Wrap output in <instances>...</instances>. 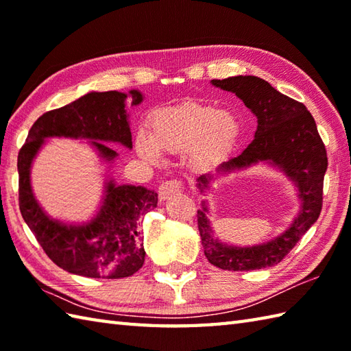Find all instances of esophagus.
<instances>
[{
    "label": "esophagus",
    "instance_id": "34e87169",
    "mask_svg": "<svg viewBox=\"0 0 351 351\" xmlns=\"http://www.w3.org/2000/svg\"><path fill=\"white\" fill-rule=\"evenodd\" d=\"M182 190V185H181V181L178 180H170V181H166L162 182L160 185V190H158V195H160V199L161 200H167L170 197H173L175 195H178Z\"/></svg>",
    "mask_w": 351,
    "mask_h": 351
}]
</instances>
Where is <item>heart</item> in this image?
I'll list each match as a JSON object with an SVG mask.
<instances>
[{
	"instance_id": "heart-1",
	"label": "heart",
	"mask_w": 351,
	"mask_h": 351,
	"mask_svg": "<svg viewBox=\"0 0 351 351\" xmlns=\"http://www.w3.org/2000/svg\"><path fill=\"white\" fill-rule=\"evenodd\" d=\"M240 137V123L226 110L200 104H184L156 111L151 138L138 136L137 151L145 160L160 161L161 151L181 154L190 149L196 166H211L232 151Z\"/></svg>"
}]
</instances>
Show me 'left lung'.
<instances>
[{
  "label": "left lung",
  "instance_id": "left-lung-1",
  "mask_svg": "<svg viewBox=\"0 0 351 351\" xmlns=\"http://www.w3.org/2000/svg\"><path fill=\"white\" fill-rule=\"evenodd\" d=\"M211 83L235 93L258 119L252 143L235 158L223 162L217 173H229L259 161H268L297 185L302 206L291 226L274 240L253 247H234L214 238L204 202L202 210L197 211V228L205 256L213 265L230 271L259 270L276 265L299 243L322 213L323 182L327 170L324 143L308 108L276 90L265 80L240 75L213 80ZM213 178V175L197 178L200 193L210 187Z\"/></svg>",
  "mask_w": 351,
  "mask_h": 351
}]
</instances>
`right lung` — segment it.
<instances>
[{
    "instance_id": "obj_1",
    "label": "right lung",
    "mask_w": 351,
    "mask_h": 351,
    "mask_svg": "<svg viewBox=\"0 0 351 351\" xmlns=\"http://www.w3.org/2000/svg\"><path fill=\"white\" fill-rule=\"evenodd\" d=\"M131 106L143 101L138 90H131ZM126 95L121 92H92L62 108L51 110L33 123L18 154L19 210L36 240L49 259L63 270L95 279H121L138 271L145 263L143 238L138 221L158 204L155 191L136 185H116L108 181L99 213L86 225H64L49 219L34 199L29 169L37 151L48 137L93 140L106 161L117 152L106 145L121 143L132 147Z\"/></svg>"
}]
</instances>
